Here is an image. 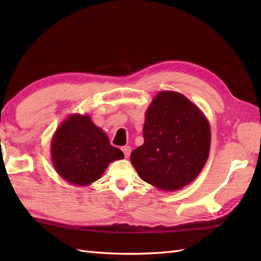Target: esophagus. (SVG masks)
Masks as SVG:
<instances>
[{
	"label": "esophagus",
	"mask_w": 261,
	"mask_h": 261,
	"mask_svg": "<svg viewBox=\"0 0 261 261\" xmlns=\"http://www.w3.org/2000/svg\"><path fill=\"white\" fill-rule=\"evenodd\" d=\"M122 151H123L125 158H127V157L130 156V153H131V147H130V146H124V147H122Z\"/></svg>",
	"instance_id": "esophagus-1"
}]
</instances>
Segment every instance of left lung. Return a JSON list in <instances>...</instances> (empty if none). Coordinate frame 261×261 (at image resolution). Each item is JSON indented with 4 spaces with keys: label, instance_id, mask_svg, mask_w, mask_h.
<instances>
[{
    "label": "left lung",
    "instance_id": "1",
    "mask_svg": "<svg viewBox=\"0 0 261 261\" xmlns=\"http://www.w3.org/2000/svg\"><path fill=\"white\" fill-rule=\"evenodd\" d=\"M143 145L130 159L142 180L158 190L178 191L201 173L208 158L206 116L186 96L159 92L145 113Z\"/></svg>",
    "mask_w": 261,
    "mask_h": 261
}]
</instances>
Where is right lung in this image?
Returning a JSON list of instances; mask_svg holds the SVG:
<instances>
[{
	"label": "right lung",
	"mask_w": 261,
	"mask_h": 261,
	"mask_svg": "<svg viewBox=\"0 0 261 261\" xmlns=\"http://www.w3.org/2000/svg\"><path fill=\"white\" fill-rule=\"evenodd\" d=\"M123 158V152L111 146L108 135L88 114H70L59 124L51 140L54 168L73 185L92 184L101 178L111 163Z\"/></svg>",
	"instance_id": "obj_1"
}]
</instances>
